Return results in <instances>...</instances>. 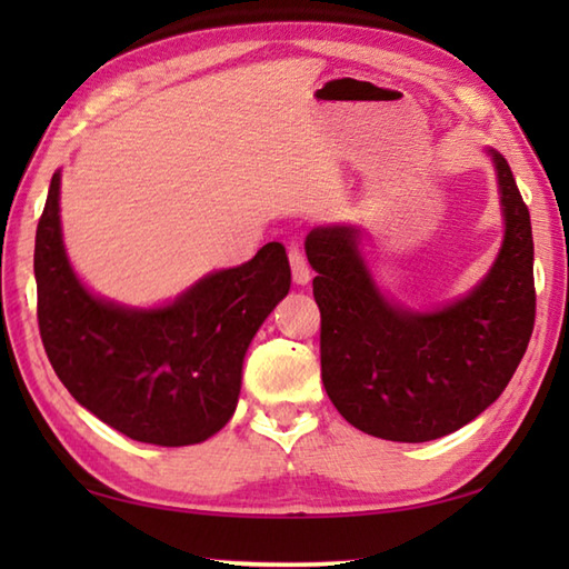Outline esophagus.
<instances>
[{
    "mask_svg": "<svg viewBox=\"0 0 569 569\" xmlns=\"http://www.w3.org/2000/svg\"><path fill=\"white\" fill-rule=\"evenodd\" d=\"M288 263H291V271H293V281L298 286H306L308 281H311V268H308V261L306 256L298 250L296 246L288 250Z\"/></svg>",
    "mask_w": 569,
    "mask_h": 569,
    "instance_id": "34e87169",
    "label": "esophagus"
}]
</instances>
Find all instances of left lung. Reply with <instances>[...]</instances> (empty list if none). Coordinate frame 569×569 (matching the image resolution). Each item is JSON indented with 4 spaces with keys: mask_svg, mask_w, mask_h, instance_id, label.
<instances>
[{
    "mask_svg": "<svg viewBox=\"0 0 569 569\" xmlns=\"http://www.w3.org/2000/svg\"><path fill=\"white\" fill-rule=\"evenodd\" d=\"M492 152L505 240L475 291L435 313L391 306L353 228L306 238L321 311V379L341 417L389 441H431L477 419L512 379L535 329V243L509 162Z\"/></svg>",
    "mask_w": 569,
    "mask_h": 569,
    "instance_id": "8db88e82",
    "label": "left lung"
}]
</instances>
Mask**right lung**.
I'll use <instances>...</instances> for the list:
<instances>
[{
  "label": "right lung",
  "mask_w": 569,
  "mask_h": 569,
  "mask_svg": "<svg viewBox=\"0 0 569 569\" xmlns=\"http://www.w3.org/2000/svg\"><path fill=\"white\" fill-rule=\"evenodd\" d=\"M37 321L67 391L134 441L188 447L233 417L243 356L291 288L286 248L266 243L170 306L134 311L94 298L67 261L54 172L34 238Z\"/></svg>",
  "instance_id": "right-lung-1"
}]
</instances>
